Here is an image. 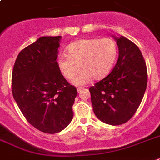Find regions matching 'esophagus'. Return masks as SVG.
<instances>
[{
	"instance_id": "obj_1",
	"label": "esophagus",
	"mask_w": 160,
	"mask_h": 160,
	"mask_svg": "<svg viewBox=\"0 0 160 160\" xmlns=\"http://www.w3.org/2000/svg\"><path fill=\"white\" fill-rule=\"evenodd\" d=\"M83 89H84V88H82H82H77L78 92V93H80V92H81Z\"/></svg>"
}]
</instances>
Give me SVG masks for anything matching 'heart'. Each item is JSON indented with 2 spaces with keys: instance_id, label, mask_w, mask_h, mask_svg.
<instances>
[{
  "instance_id": "1",
  "label": "heart",
  "mask_w": 160,
  "mask_h": 160,
  "mask_svg": "<svg viewBox=\"0 0 160 160\" xmlns=\"http://www.w3.org/2000/svg\"><path fill=\"white\" fill-rule=\"evenodd\" d=\"M68 55H59L58 68L65 78L72 79L81 67L83 70L72 83L83 85L93 78L102 79L109 74L116 61L118 47L111 38L82 39L68 45Z\"/></svg>"
}]
</instances>
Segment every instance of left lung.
<instances>
[{"label": "left lung", "instance_id": "left-lung-1", "mask_svg": "<svg viewBox=\"0 0 160 160\" xmlns=\"http://www.w3.org/2000/svg\"><path fill=\"white\" fill-rule=\"evenodd\" d=\"M113 38L118 47L117 63L111 72L89 91L96 117L115 126L135 114L146 92L147 69L137 45L123 36Z\"/></svg>", "mask_w": 160, "mask_h": 160}]
</instances>
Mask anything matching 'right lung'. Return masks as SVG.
Listing matches in <instances>:
<instances>
[{
	"mask_svg": "<svg viewBox=\"0 0 160 160\" xmlns=\"http://www.w3.org/2000/svg\"><path fill=\"white\" fill-rule=\"evenodd\" d=\"M61 37H42L18 55L12 72V94L30 124L45 133L64 130L73 117L78 92L58 68Z\"/></svg>",
	"mask_w": 160,
	"mask_h": 160,
	"instance_id": "obj_1",
	"label": "right lung"
}]
</instances>
